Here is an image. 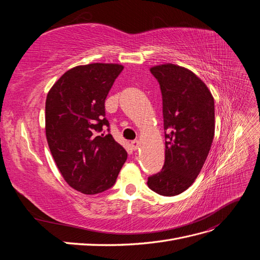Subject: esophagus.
Segmentation results:
<instances>
[{"label": "esophagus", "instance_id": "esophagus-1", "mask_svg": "<svg viewBox=\"0 0 260 260\" xmlns=\"http://www.w3.org/2000/svg\"><path fill=\"white\" fill-rule=\"evenodd\" d=\"M139 146H140V142H139L138 140L132 141V142H131V147H132L133 151H137V149L139 148Z\"/></svg>", "mask_w": 260, "mask_h": 260}]
</instances>
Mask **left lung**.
Here are the masks:
<instances>
[{
  "label": "left lung",
  "instance_id": "1",
  "mask_svg": "<svg viewBox=\"0 0 260 260\" xmlns=\"http://www.w3.org/2000/svg\"><path fill=\"white\" fill-rule=\"evenodd\" d=\"M162 96L165 164L148 177V187L175 196L194 182L205 162L215 135V102L191 70L174 64L151 68Z\"/></svg>",
  "mask_w": 260,
  "mask_h": 260
}]
</instances>
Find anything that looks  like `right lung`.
Masks as SVG:
<instances>
[{
    "instance_id": "right-lung-1",
    "label": "right lung",
    "mask_w": 260,
    "mask_h": 260,
    "mask_svg": "<svg viewBox=\"0 0 260 260\" xmlns=\"http://www.w3.org/2000/svg\"><path fill=\"white\" fill-rule=\"evenodd\" d=\"M122 69L101 62L77 66L62 75L46 96L50 151L66 182L83 194L111 188L127 160L128 154L109 133L105 117V100Z\"/></svg>"
}]
</instances>
